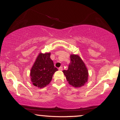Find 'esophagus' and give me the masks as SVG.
<instances>
[{
    "instance_id": "esophagus-1",
    "label": "esophagus",
    "mask_w": 120,
    "mask_h": 120,
    "mask_svg": "<svg viewBox=\"0 0 120 120\" xmlns=\"http://www.w3.org/2000/svg\"><path fill=\"white\" fill-rule=\"evenodd\" d=\"M63 67H60L59 68V70H60V71H62V70H63Z\"/></svg>"
}]
</instances>
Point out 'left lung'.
Returning <instances> with one entry per match:
<instances>
[{"instance_id": "obj_1", "label": "left lung", "mask_w": 120, "mask_h": 120, "mask_svg": "<svg viewBox=\"0 0 120 120\" xmlns=\"http://www.w3.org/2000/svg\"><path fill=\"white\" fill-rule=\"evenodd\" d=\"M70 63L68 70H63L68 83L75 88L83 86L88 79V71L78 55H70Z\"/></svg>"}]
</instances>
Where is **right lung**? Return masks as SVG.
Returning a JSON list of instances; mask_svg holds the SVG:
<instances>
[{
	"label": "right lung",
	"mask_w": 120,
	"mask_h": 120,
	"mask_svg": "<svg viewBox=\"0 0 120 120\" xmlns=\"http://www.w3.org/2000/svg\"><path fill=\"white\" fill-rule=\"evenodd\" d=\"M50 52L39 53L30 71L31 80L33 85L40 88L45 87L51 81L57 69L50 58Z\"/></svg>",
	"instance_id": "1"
}]
</instances>
